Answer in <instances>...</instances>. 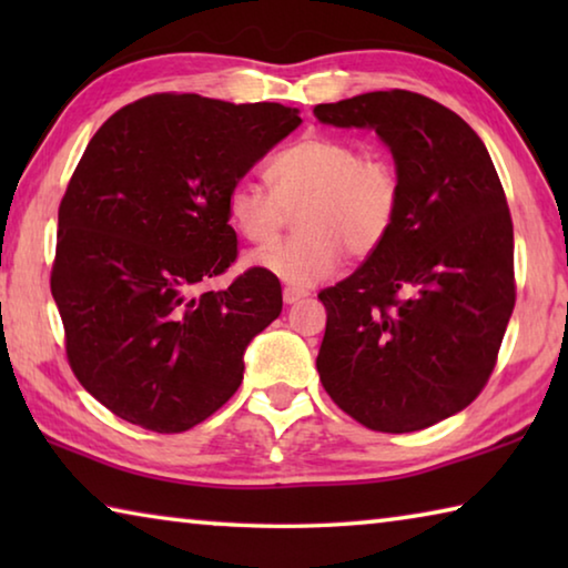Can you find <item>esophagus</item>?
<instances>
[{
    "label": "esophagus",
    "mask_w": 568,
    "mask_h": 568,
    "mask_svg": "<svg viewBox=\"0 0 568 568\" xmlns=\"http://www.w3.org/2000/svg\"><path fill=\"white\" fill-rule=\"evenodd\" d=\"M311 293L307 291H303V287H295V285H285L283 287V301L285 303H297V301H303V297H307Z\"/></svg>",
    "instance_id": "obj_1"
}]
</instances>
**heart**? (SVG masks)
<instances>
[{"instance_id": "b5f03b06", "label": "heart", "mask_w": 568, "mask_h": 568, "mask_svg": "<svg viewBox=\"0 0 568 568\" xmlns=\"http://www.w3.org/2000/svg\"><path fill=\"white\" fill-rule=\"evenodd\" d=\"M271 187L240 178L227 190V217L253 245L266 247L298 210L302 233L250 263L293 285H313L386 245L400 213V175L381 150H363L335 134L311 132L277 152Z\"/></svg>"}]
</instances>
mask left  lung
I'll return each mask as SVG.
<instances>
[{
  "instance_id": "1",
  "label": "left lung",
  "mask_w": 568,
  "mask_h": 568,
  "mask_svg": "<svg viewBox=\"0 0 568 568\" xmlns=\"http://www.w3.org/2000/svg\"><path fill=\"white\" fill-rule=\"evenodd\" d=\"M313 114L376 130L403 190L386 245L318 293L328 313L321 383L365 428H428L484 390L514 313V223L501 180L478 134L418 92H368L315 104Z\"/></svg>"
}]
</instances>
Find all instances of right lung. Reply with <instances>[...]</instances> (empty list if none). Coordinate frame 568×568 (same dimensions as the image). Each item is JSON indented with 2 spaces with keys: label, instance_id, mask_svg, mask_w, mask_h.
<instances>
[{
  "label": "right lung",
  "instance_id": "add662e5",
  "mask_svg": "<svg viewBox=\"0 0 568 568\" xmlns=\"http://www.w3.org/2000/svg\"><path fill=\"white\" fill-rule=\"evenodd\" d=\"M297 124L277 102L160 92L94 132L60 203L50 287L70 368L114 416L182 434L240 388L281 281L247 267L203 285L237 261L227 190Z\"/></svg>",
  "mask_w": 568,
  "mask_h": 568
}]
</instances>
